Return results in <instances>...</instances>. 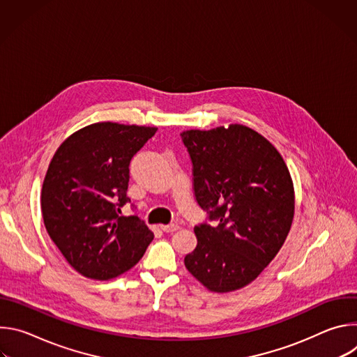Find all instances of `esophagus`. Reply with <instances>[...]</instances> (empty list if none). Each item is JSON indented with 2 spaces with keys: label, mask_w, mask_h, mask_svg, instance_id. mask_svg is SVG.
<instances>
[{
  "label": "esophagus",
  "mask_w": 357,
  "mask_h": 357,
  "mask_svg": "<svg viewBox=\"0 0 357 357\" xmlns=\"http://www.w3.org/2000/svg\"><path fill=\"white\" fill-rule=\"evenodd\" d=\"M161 229L165 231V233H172V231H176L179 229V226L176 223H171V225H164L161 226Z\"/></svg>",
  "instance_id": "34e87169"
}]
</instances>
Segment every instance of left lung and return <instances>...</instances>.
Here are the masks:
<instances>
[{"label":"left lung","mask_w":357,"mask_h":357,"mask_svg":"<svg viewBox=\"0 0 357 357\" xmlns=\"http://www.w3.org/2000/svg\"><path fill=\"white\" fill-rule=\"evenodd\" d=\"M197 205L211 226H195L188 271L209 291L230 292L256 280L282 247L294 219L289 171L275 146L241 124L181 134Z\"/></svg>","instance_id":"obj_1"}]
</instances>
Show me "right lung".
Listing matches in <instances>:
<instances>
[{"instance_id": "obj_1", "label": "right lung", "mask_w": 357, "mask_h": 357, "mask_svg": "<svg viewBox=\"0 0 357 357\" xmlns=\"http://www.w3.org/2000/svg\"><path fill=\"white\" fill-rule=\"evenodd\" d=\"M155 127L112 121L68 137L49 164L40 193L46 231L82 275L107 281L132 268L154 238L137 215L120 216L130 161Z\"/></svg>"}]
</instances>
